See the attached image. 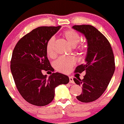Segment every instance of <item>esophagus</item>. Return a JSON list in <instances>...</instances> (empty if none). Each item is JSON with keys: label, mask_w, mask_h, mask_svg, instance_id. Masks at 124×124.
<instances>
[{"label": "esophagus", "mask_w": 124, "mask_h": 124, "mask_svg": "<svg viewBox=\"0 0 124 124\" xmlns=\"http://www.w3.org/2000/svg\"><path fill=\"white\" fill-rule=\"evenodd\" d=\"M69 79H70V83H74V80H73V78H72V77H70Z\"/></svg>", "instance_id": "obj_1"}]
</instances>
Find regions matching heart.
Listing matches in <instances>:
<instances>
[{"label": "heart", "mask_w": 124, "mask_h": 124, "mask_svg": "<svg viewBox=\"0 0 124 124\" xmlns=\"http://www.w3.org/2000/svg\"><path fill=\"white\" fill-rule=\"evenodd\" d=\"M65 38L67 40L68 43L72 47H75L80 41V36L78 33L72 30H68L63 33ZM54 42V38L52 37L48 40L46 44V52L48 57H52L54 56L53 52V44ZM87 45L86 43L80 44L77 47V51L80 53H83L86 50ZM75 61L72 57H61L55 62L54 67L57 71L62 72H67L70 71Z\"/></svg>", "instance_id": "obj_1"}]
</instances>
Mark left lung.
<instances>
[{"instance_id": "obj_1", "label": "left lung", "mask_w": 124, "mask_h": 124, "mask_svg": "<svg viewBox=\"0 0 124 124\" xmlns=\"http://www.w3.org/2000/svg\"><path fill=\"white\" fill-rule=\"evenodd\" d=\"M72 28L85 36L87 52L85 63L76 67L75 72L86 71L83 80L74 78L77 85L82 86V92L76 98L83 102L98 99L104 92L115 70L114 55L107 39L91 25H75Z\"/></svg>"}]
</instances>
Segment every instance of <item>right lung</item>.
<instances>
[{
	"label": "right lung",
	"mask_w": 124,
	"mask_h": 124,
	"mask_svg": "<svg viewBox=\"0 0 124 124\" xmlns=\"http://www.w3.org/2000/svg\"><path fill=\"white\" fill-rule=\"evenodd\" d=\"M61 26H41L22 37L12 54L11 71L15 84L27 102L44 106L53 101L55 87L69 82L67 76L56 72L47 77L42 70L54 71L48 61L46 44Z\"/></svg>",
	"instance_id": "1"
}]
</instances>
